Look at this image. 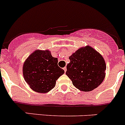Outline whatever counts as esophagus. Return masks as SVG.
<instances>
[{
    "instance_id": "34e87169",
    "label": "esophagus",
    "mask_w": 125,
    "mask_h": 125,
    "mask_svg": "<svg viewBox=\"0 0 125 125\" xmlns=\"http://www.w3.org/2000/svg\"><path fill=\"white\" fill-rule=\"evenodd\" d=\"M63 70H64V72H66V71H67V67H64V68H63Z\"/></svg>"
}]
</instances>
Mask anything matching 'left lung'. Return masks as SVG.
<instances>
[{"label":"left lung","mask_w":125,"mask_h":125,"mask_svg":"<svg viewBox=\"0 0 125 125\" xmlns=\"http://www.w3.org/2000/svg\"><path fill=\"white\" fill-rule=\"evenodd\" d=\"M66 74L75 88L90 91L102 83L106 64L103 56L89 45L78 48L69 56Z\"/></svg>","instance_id":"1"}]
</instances>
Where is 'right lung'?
Returning a JSON list of instances; mask_svg holds the SVG:
<instances>
[{
	"label": "right lung",
	"mask_w": 125,
	"mask_h": 125,
	"mask_svg": "<svg viewBox=\"0 0 125 125\" xmlns=\"http://www.w3.org/2000/svg\"><path fill=\"white\" fill-rule=\"evenodd\" d=\"M58 62L48 50H36L28 57L22 66V74L33 91L46 93L55 86L57 80L64 73Z\"/></svg>",
	"instance_id": "add662e5"
}]
</instances>
